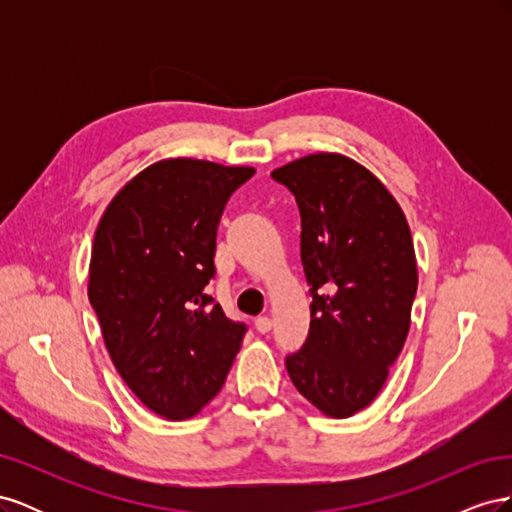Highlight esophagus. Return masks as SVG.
<instances>
[{
	"label": "esophagus",
	"mask_w": 512,
	"mask_h": 512,
	"mask_svg": "<svg viewBox=\"0 0 512 512\" xmlns=\"http://www.w3.org/2000/svg\"><path fill=\"white\" fill-rule=\"evenodd\" d=\"M271 318L269 316H258L256 320H254V327H256V331L258 333H262V335H265V333H269L271 331Z\"/></svg>",
	"instance_id": "obj_1"
}]
</instances>
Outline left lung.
Masks as SVG:
<instances>
[{"label":"left lung","mask_w":512,"mask_h":512,"mask_svg":"<svg viewBox=\"0 0 512 512\" xmlns=\"http://www.w3.org/2000/svg\"><path fill=\"white\" fill-rule=\"evenodd\" d=\"M271 177L297 198L312 322L286 356L297 391L320 412L367 408L406 344L418 273L404 211L365 166L312 153Z\"/></svg>","instance_id":"left-lung-1"}]
</instances>
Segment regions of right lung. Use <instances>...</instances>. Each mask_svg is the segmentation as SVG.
Here are the masks:
<instances>
[{
  "label": "right lung",
  "mask_w": 512,
  "mask_h": 512,
  "mask_svg": "<svg viewBox=\"0 0 512 512\" xmlns=\"http://www.w3.org/2000/svg\"><path fill=\"white\" fill-rule=\"evenodd\" d=\"M250 166L170 158L141 170L106 207L89 262V303L130 391L168 421L220 393L245 324L205 294L215 235Z\"/></svg>",
  "instance_id": "right-lung-1"
}]
</instances>
